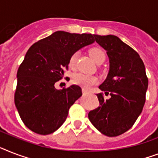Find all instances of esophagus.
Segmentation results:
<instances>
[{
    "label": "esophagus",
    "instance_id": "obj_1",
    "mask_svg": "<svg viewBox=\"0 0 158 158\" xmlns=\"http://www.w3.org/2000/svg\"><path fill=\"white\" fill-rule=\"evenodd\" d=\"M82 92H83V95H87V94H88V93H89V92H88L87 90H85V89H83V90H82Z\"/></svg>",
    "mask_w": 158,
    "mask_h": 158
}]
</instances>
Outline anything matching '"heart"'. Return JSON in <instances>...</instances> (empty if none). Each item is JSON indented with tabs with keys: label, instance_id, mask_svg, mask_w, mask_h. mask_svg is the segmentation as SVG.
<instances>
[{
	"label": "heart",
	"instance_id": "b5f03b06",
	"mask_svg": "<svg viewBox=\"0 0 158 158\" xmlns=\"http://www.w3.org/2000/svg\"><path fill=\"white\" fill-rule=\"evenodd\" d=\"M89 54H90L92 60L97 64L102 63L106 60L105 52L101 48H97V47L90 48ZM78 55H79V52H75L70 56V60H69V66L70 68H74L75 66ZM73 82L77 85H79L82 88L88 89V88H90L91 86L97 83V78L92 76V75H85L83 73H76L73 75Z\"/></svg>",
	"mask_w": 158,
	"mask_h": 158
}]
</instances>
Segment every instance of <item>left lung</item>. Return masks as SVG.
<instances>
[{
	"label": "left lung",
	"instance_id": "8db88e82",
	"mask_svg": "<svg viewBox=\"0 0 158 158\" xmlns=\"http://www.w3.org/2000/svg\"><path fill=\"white\" fill-rule=\"evenodd\" d=\"M94 39L110 59L108 75L99 88L111 97L97 94L100 106L88 113V118L105 135L118 136L134 125L143 110L148 84L145 67L138 52L118 37L94 35Z\"/></svg>",
	"mask_w": 158,
	"mask_h": 158
}]
</instances>
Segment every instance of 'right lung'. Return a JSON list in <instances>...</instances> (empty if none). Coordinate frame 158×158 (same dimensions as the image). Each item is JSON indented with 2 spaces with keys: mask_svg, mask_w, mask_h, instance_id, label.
<instances>
[{
  "mask_svg": "<svg viewBox=\"0 0 158 158\" xmlns=\"http://www.w3.org/2000/svg\"><path fill=\"white\" fill-rule=\"evenodd\" d=\"M94 35L58 31L31 46L17 72L15 103L26 127L35 133L54 132L82 96L78 85L57 90L56 82L68 69L70 56L94 42Z\"/></svg>",
  "mask_w": 158,
  "mask_h": 158,
  "instance_id": "1",
  "label": "right lung"
}]
</instances>
